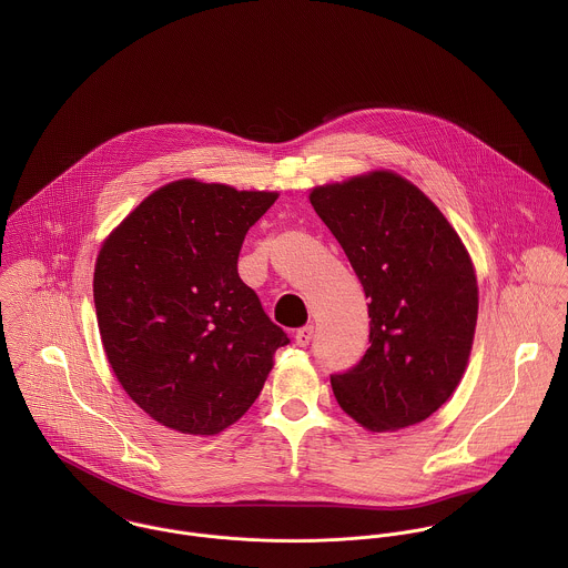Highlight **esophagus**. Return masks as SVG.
I'll list each match as a JSON object with an SVG mask.
<instances>
[{"instance_id":"obj_1","label":"esophagus","mask_w":568,"mask_h":568,"mask_svg":"<svg viewBox=\"0 0 568 568\" xmlns=\"http://www.w3.org/2000/svg\"><path fill=\"white\" fill-rule=\"evenodd\" d=\"M313 332H315V327H313V325H304V327H300V329L295 332V343H297L300 347L308 345V343H311V338H313Z\"/></svg>"}]
</instances>
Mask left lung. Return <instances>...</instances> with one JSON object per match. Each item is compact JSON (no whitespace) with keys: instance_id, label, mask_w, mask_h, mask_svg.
<instances>
[{"instance_id":"8db88e82","label":"left lung","mask_w":568,"mask_h":568,"mask_svg":"<svg viewBox=\"0 0 568 568\" xmlns=\"http://www.w3.org/2000/svg\"><path fill=\"white\" fill-rule=\"evenodd\" d=\"M311 203L369 297V349L329 376L363 428L424 422L459 387L479 315L473 257L442 210L394 170L315 185Z\"/></svg>"}]
</instances>
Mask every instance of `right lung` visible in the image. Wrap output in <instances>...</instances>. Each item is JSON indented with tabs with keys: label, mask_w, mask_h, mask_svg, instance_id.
I'll return each mask as SVG.
<instances>
[{
	"label": "right lung",
	"mask_w": 568,
	"mask_h": 568,
	"mask_svg": "<svg viewBox=\"0 0 568 568\" xmlns=\"http://www.w3.org/2000/svg\"><path fill=\"white\" fill-rule=\"evenodd\" d=\"M277 196L179 179L98 251L93 304L106 361L129 398L170 430L210 437L236 424L288 343L239 275L244 236Z\"/></svg>",
	"instance_id": "1"
}]
</instances>
